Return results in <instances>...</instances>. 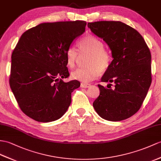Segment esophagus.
<instances>
[{
    "label": "esophagus",
    "instance_id": "34e87169",
    "mask_svg": "<svg viewBox=\"0 0 161 161\" xmlns=\"http://www.w3.org/2000/svg\"><path fill=\"white\" fill-rule=\"evenodd\" d=\"M91 85L90 84H87V83H81L80 84V87L83 88H89Z\"/></svg>",
    "mask_w": 161,
    "mask_h": 161
}]
</instances>
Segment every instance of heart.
<instances>
[{"label": "heart", "mask_w": 161, "mask_h": 161, "mask_svg": "<svg viewBox=\"0 0 161 161\" xmlns=\"http://www.w3.org/2000/svg\"><path fill=\"white\" fill-rule=\"evenodd\" d=\"M79 45L81 53H90L87 61L88 65L75 70L72 73V76L74 79L88 83L98 77L101 72L107 71L111 65L112 57L110 53L104 48L103 42L93 35H87L82 38ZM66 57L69 67H75L79 57V52L75 46L69 47Z\"/></svg>", "instance_id": "1"}]
</instances>
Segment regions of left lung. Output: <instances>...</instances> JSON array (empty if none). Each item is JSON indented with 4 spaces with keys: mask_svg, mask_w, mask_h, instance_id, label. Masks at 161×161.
Segmentation results:
<instances>
[{
    "mask_svg": "<svg viewBox=\"0 0 161 161\" xmlns=\"http://www.w3.org/2000/svg\"><path fill=\"white\" fill-rule=\"evenodd\" d=\"M87 26L107 43L113 58L101 81L115 85H97L100 96L93 102L94 109L106 120L128 119L139 110L150 87V49L138 31L121 22H89Z\"/></svg>",
    "mask_w": 161,
    "mask_h": 161,
    "instance_id": "8db88e82",
    "label": "left lung"
}]
</instances>
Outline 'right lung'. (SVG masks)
I'll return each mask as SVG.
<instances>
[{"instance_id": "1", "label": "right lung", "mask_w": 161, "mask_h": 161, "mask_svg": "<svg viewBox=\"0 0 161 161\" xmlns=\"http://www.w3.org/2000/svg\"><path fill=\"white\" fill-rule=\"evenodd\" d=\"M85 21L42 23L22 35L11 54L9 85L22 111L39 122L59 119L80 83L69 76L66 53Z\"/></svg>"}]
</instances>
